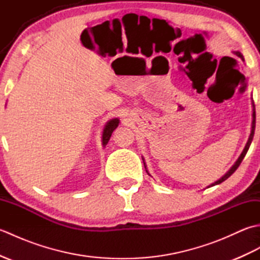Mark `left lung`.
<instances>
[{"mask_svg":"<svg viewBox=\"0 0 260 260\" xmlns=\"http://www.w3.org/2000/svg\"><path fill=\"white\" fill-rule=\"evenodd\" d=\"M237 56H238L241 60H244V57H242V54L240 53V52H235ZM253 106V113H252V126H251V133H250V136H249V140H248V142H247V144H246V147H245V150L242 151V153H241V155L239 156V158L237 159V162L235 163V165L233 168H231L227 173H225L221 179L220 180H218L217 182H214V183H212L211 185L210 186H213V185H217V184H220L221 183V182H223V181H225L227 180L229 176L233 174L235 171L239 168V165H240V163L242 162V159H244V157H245V155L247 154V152H248V150H249V146H250V144H251V141H252V139H253V134H255V127H256V112H255V105H252ZM145 165V164H144Z\"/></svg>","mask_w":260,"mask_h":260,"instance_id":"left-lung-1","label":"left lung"}]
</instances>
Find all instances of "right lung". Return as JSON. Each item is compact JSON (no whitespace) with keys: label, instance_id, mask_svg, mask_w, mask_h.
<instances>
[{"label":"right lung","instance_id":"1","mask_svg":"<svg viewBox=\"0 0 260 260\" xmlns=\"http://www.w3.org/2000/svg\"><path fill=\"white\" fill-rule=\"evenodd\" d=\"M118 123H119L118 118H114L112 120H109L108 123L106 124V126H105L104 133H103V145L104 146L107 145V143H108V141L110 139V136H112L114 129L118 126Z\"/></svg>","mask_w":260,"mask_h":260}]
</instances>
